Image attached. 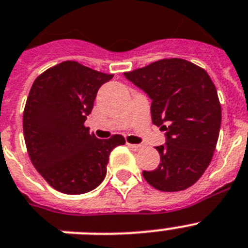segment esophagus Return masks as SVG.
<instances>
[{
  "instance_id": "obj_1",
  "label": "esophagus",
  "mask_w": 248,
  "mask_h": 248,
  "mask_svg": "<svg viewBox=\"0 0 248 248\" xmlns=\"http://www.w3.org/2000/svg\"><path fill=\"white\" fill-rule=\"evenodd\" d=\"M128 147L130 148V149L135 150V152H137V150L141 149V145H139V144H129V143H128Z\"/></svg>"
}]
</instances>
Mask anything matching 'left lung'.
Returning <instances> with one entry per match:
<instances>
[{"label":"left lung","instance_id":"obj_1","mask_svg":"<svg viewBox=\"0 0 248 248\" xmlns=\"http://www.w3.org/2000/svg\"><path fill=\"white\" fill-rule=\"evenodd\" d=\"M152 100L154 125L166 143L155 149L160 163L143 172L152 187L178 192L193 186L212 160L221 128V104L206 70L183 59H164L124 73Z\"/></svg>","mask_w":248,"mask_h":248}]
</instances>
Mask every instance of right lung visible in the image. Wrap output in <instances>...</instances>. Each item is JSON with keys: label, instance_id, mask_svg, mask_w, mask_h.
<instances>
[{"label": "right lung", "instance_id": "right-lung-1", "mask_svg": "<svg viewBox=\"0 0 248 248\" xmlns=\"http://www.w3.org/2000/svg\"><path fill=\"white\" fill-rule=\"evenodd\" d=\"M113 75L63 61L33 81L23 111V134L36 170L66 194L95 189L107 175L110 152L122 135L98 139L84 126L98 90Z\"/></svg>", "mask_w": 248, "mask_h": 248}]
</instances>
